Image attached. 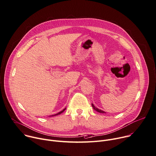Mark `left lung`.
Instances as JSON below:
<instances>
[{
	"mask_svg": "<svg viewBox=\"0 0 156 156\" xmlns=\"http://www.w3.org/2000/svg\"><path fill=\"white\" fill-rule=\"evenodd\" d=\"M91 105H92L93 108L95 111H98V112H101V113H106L105 111H102V110H101V109H98V108H96V107L94 106V105H93V103L91 104Z\"/></svg>",
	"mask_w": 156,
	"mask_h": 156,
	"instance_id": "8db88e82",
	"label": "left lung"
}]
</instances>
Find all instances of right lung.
Wrapping results in <instances>:
<instances>
[{
    "mask_svg": "<svg viewBox=\"0 0 156 156\" xmlns=\"http://www.w3.org/2000/svg\"><path fill=\"white\" fill-rule=\"evenodd\" d=\"M66 109V108H65V109H63L62 111H61L60 112H58V113H56V114H55V115H51V116H57V115H60L61 113H62Z\"/></svg>",
    "mask_w": 156,
    "mask_h": 156,
    "instance_id": "add662e5",
    "label": "right lung"
}]
</instances>
